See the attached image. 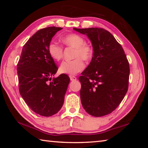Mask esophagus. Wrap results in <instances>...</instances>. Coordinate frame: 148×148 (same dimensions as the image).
<instances>
[{"label": "esophagus", "mask_w": 148, "mask_h": 148, "mask_svg": "<svg viewBox=\"0 0 148 148\" xmlns=\"http://www.w3.org/2000/svg\"><path fill=\"white\" fill-rule=\"evenodd\" d=\"M70 79H71V81H76V77H75L74 76H70Z\"/></svg>", "instance_id": "obj_1"}]
</instances>
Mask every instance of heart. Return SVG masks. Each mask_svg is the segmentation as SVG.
Returning <instances> with one entry per match:
<instances>
[{"label":"heart","instance_id":"1","mask_svg":"<svg viewBox=\"0 0 148 148\" xmlns=\"http://www.w3.org/2000/svg\"><path fill=\"white\" fill-rule=\"evenodd\" d=\"M62 43L68 46L74 47V57L76 59L72 61H64L59 67L61 73L69 74L71 76L76 75L83 71L85 64L82 58L85 61H89L93 55L92 46L86 43L84 37L77 34H70L63 36L61 39ZM47 51L49 56L56 61H60L62 57L63 49L56 42H50L47 47Z\"/></svg>","mask_w":148,"mask_h":148}]
</instances>
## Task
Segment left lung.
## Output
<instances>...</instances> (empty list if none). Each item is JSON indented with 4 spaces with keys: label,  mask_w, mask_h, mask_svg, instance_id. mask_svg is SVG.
Listing matches in <instances>:
<instances>
[{
    "label": "left lung",
    "mask_w": 148,
    "mask_h": 148,
    "mask_svg": "<svg viewBox=\"0 0 148 148\" xmlns=\"http://www.w3.org/2000/svg\"><path fill=\"white\" fill-rule=\"evenodd\" d=\"M91 40L93 55L79 77L80 98L85 110L101 117L116 110L129 86V64L122 46L110 32L102 28H74Z\"/></svg>",
    "instance_id": "8db88e82"
}]
</instances>
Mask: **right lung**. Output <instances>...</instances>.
Instances as JSON below:
<instances>
[{"label":"right lung","mask_w":148,"mask_h":148,"mask_svg":"<svg viewBox=\"0 0 148 148\" xmlns=\"http://www.w3.org/2000/svg\"><path fill=\"white\" fill-rule=\"evenodd\" d=\"M61 27L42 29L23 46L17 65L20 95L37 114L49 117L57 114L64 103L69 84L68 75L51 78L58 70L49 56L47 47Z\"/></svg>","instance_id":"obj_1"}]
</instances>
